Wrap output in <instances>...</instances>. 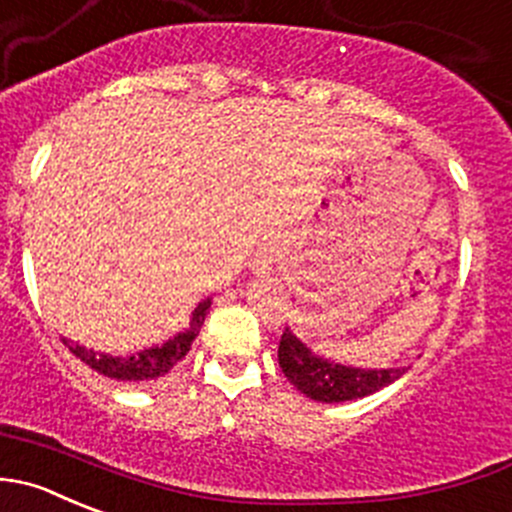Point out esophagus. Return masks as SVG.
Returning a JSON list of instances; mask_svg holds the SVG:
<instances>
[{
  "mask_svg": "<svg viewBox=\"0 0 512 512\" xmlns=\"http://www.w3.org/2000/svg\"><path fill=\"white\" fill-rule=\"evenodd\" d=\"M277 262V242L275 240H267L257 247L255 252V262H252V270L255 275H267L272 270V265Z\"/></svg>",
  "mask_w": 512,
  "mask_h": 512,
  "instance_id": "esophagus-1",
  "label": "esophagus"
}]
</instances>
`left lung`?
<instances>
[{"label": "left lung", "mask_w": 512, "mask_h": 512, "mask_svg": "<svg viewBox=\"0 0 512 512\" xmlns=\"http://www.w3.org/2000/svg\"><path fill=\"white\" fill-rule=\"evenodd\" d=\"M277 360L287 380L317 403H345V400L365 398L405 375L408 367H388V370H362V367L340 365L315 355L290 327H285L277 347Z\"/></svg>", "instance_id": "1"}]
</instances>
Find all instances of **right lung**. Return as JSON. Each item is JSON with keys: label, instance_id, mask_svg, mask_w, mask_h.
I'll return each instance as SVG.
<instances>
[{"label": "right lung", "instance_id": "right-lung-1", "mask_svg": "<svg viewBox=\"0 0 512 512\" xmlns=\"http://www.w3.org/2000/svg\"><path fill=\"white\" fill-rule=\"evenodd\" d=\"M212 300L207 297L205 302L195 307L192 312V322H190V330L180 332L175 335L172 340H167L165 345H155L150 350H140V352H132V355H104V352H94V350H84L82 345H69V340L62 342L69 347L72 355H77L84 365H89L92 370H97L99 375L109 377V380H117V382H152V380H160L165 377L182 357L190 352L192 340L200 335V327L205 322L207 310H210Z\"/></svg>", "mask_w": 512, "mask_h": 512}]
</instances>
